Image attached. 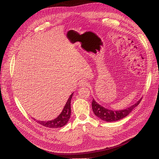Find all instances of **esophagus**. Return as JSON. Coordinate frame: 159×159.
I'll return each instance as SVG.
<instances>
[{"label": "esophagus", "mask_w": 159, "mask_h": 159, "mask_svg": "<svg viewBox=\"0 0 159 159\" xmlns=\"http://www.w3.org/2000/svg\"><path fill=\"white\" fill-rule=\"evenodd\" d=\"M88 84V83L86 82L85 80H81V81L79 82V87L80 88H82V87H85V86H87Z\"/></svg>", "instance_id": "34e87169"}]
</instances>
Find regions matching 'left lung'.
Instances as JSON below:
<instances>
[{
    "instance_id": "1",
    "label": "left lung",
    "mask_w": 159,
    "mask_h": 159,
    "mask_svg": "<svg viewBox=\"0 0 159 159\" xmlns=\"http://www.w3.org/2000/svg\"><path fill=\"white\" fill-rule=\"evenodd\" d=\"M141 99L142 98H141L138 102L131 105V106L121 110L114 111L105 108L104 107L99 105L98 102H96L94 99H93L92 100L91 105H92V109L94 114L98 117H99V119H102V121H104L113 122L119 121V120L127 117V115L139 104Z\"/></svg>"
}]
</instances>
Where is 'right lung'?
<instances>
[{"mask_svg":"<svg viewBox=\"0 0 159 159\" xmlns=\"http://www.w3.org/2000/svg\"><path fill=\"white\" fill-rule=\"evenodd\" d=\"M74 93H72L69 97L65 105L64 109H62L61 113L54 119L51 121H36L37 123L42 125L46 127L49 128H60L63 127L68 123L71 115V99Z\"/></svg>","mask_w":159,"mask_h":159,"instance_id":"add662e5","label":"right lung"}]
</instances>
